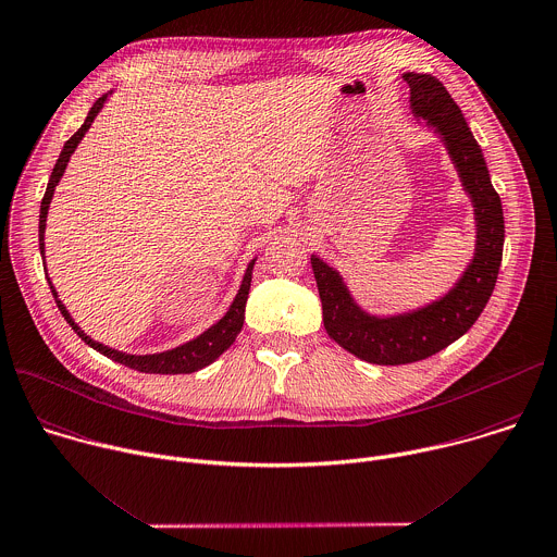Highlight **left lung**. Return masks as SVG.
<instances>
[{"instance_id": "8db88e82", "label": "left lung", "mask_w": 557, "mask_h": 557, "mask_svg": "<svg viewBox=\"0 0 557 557\" xmlns=\"http://www.w3.org/2000/svg\"><path fill=\"white\" fill-rule=\"evenodd\" d=\"M411 89V111L442 137L461 185L474 208V256L457 284L440 299L409 312L369 314L349 295L341 273L319 256H310L323 325L330 338L360 360L407 364L437 354L463 336L483 312L498 277L505 243L500 197L490 181L487 163L468 122L446 87L431 74L403 76Z\"/></svg>"}]
</instances>
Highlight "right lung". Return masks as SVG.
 I'll use <instances>...</instances> for the list:
<instances>
[{"label": "right lung", "mask_w": 557, "mask_h": 557, "mask_svg": "<svg viewBox=\"0 0 557 557\" xmlns=\"http://www.w3.org/2000/svg\"><path fill=\"white\" fill-rule=\"evenodd\" d=\"M113 91L104 94L102 98H98L94 102V107L89 109L83 126L65 141L59 159H57V165L50 174V181H48V188H46V195H44V201H41V212H39V249H41V258H44V269H46V221H48V210H50V203H52V197H54V190L57 185L67 168V161L70 157L74 154L76 146L81 144V139L85 137V133L89 131L91 122L96 120V115L100 113V109L104 107V102L109 100ZM253 264H256V258L247 264V271H245V277H243V284H240V290L238 295L234 297L230 310L223 314V319H219L214 325H210L203 334H199L197 338L183 343L178 347H172V349H165V351H159V354H126V351H120V349H113V347H107L98 341H94L91 336L85 334V330L78 327V323L72 319V314L67 312L65 304L59 299V293L57 288L52 286L50 277H48V284L52 288V295H54V301L61 310V314L65 317V321L72 325V330L89 345L94 347L96 351L104 354L107 358L115 360V362H122L131 369H135V372H144V374H193V372H199V369L208 367L210 362H214L238 336V332L243 330V323H245V306H247V297H249V288H251V275H253Z\"/></svg>", "instance_id": "right-lung-1"}]
</instances>
